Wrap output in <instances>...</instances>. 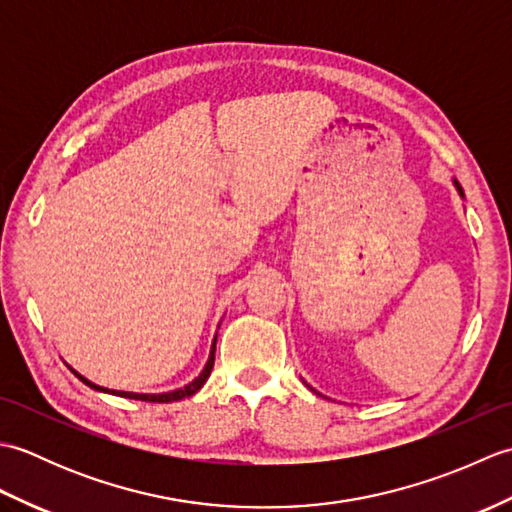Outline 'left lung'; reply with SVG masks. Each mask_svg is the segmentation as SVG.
Instances as JSON below:
<instances>
[{"mask_svg":"<svg viewBox=\"0 0 512 512\" xmlns=\"http://www.w3.org/2000/svg\"><path fill=\"white\" fill-rule=\"evenodd\" d=\"M453 184H455V189H458V193H460L462 198H464V191H462V187H460V182H458V180H453Z\"/></svg>","mask_w":512,"mask_h":512,"instance_id":"left-lung-1","label":"left lung"}]
</instances>
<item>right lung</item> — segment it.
Here are the masks:
<instances>
[{
	"label": "right lung",
	"instance_id": "add662e5",
	"mask_svg": "<svg viewBox=\"0 0 512 512\" xmlns=\"http://www.w3.org/2000/svg\"><path fill=\"white\" fill-rule=\"evenodd\" d=\"M215 341H217V334H215V339H213V345H211V354H209V361H206V365H204V369H202V374L198 376V378H193L189 385H184V387H180V389H173V391H165V394H134V391H114V389H107V387H101V385H94L92 380H88L85 376H81L79 372H72L79 376L85 385L88 387H92V389H96V391H105V394H114V396H123V398H132V400H145V402H173V400H182V398H189V396H193L195 391H198L204 383H206V378L211 376V369H213V361H215Z\"/></svg>",
	"mask_w": 512,
	"mask_h": 512
}]
</instances>
